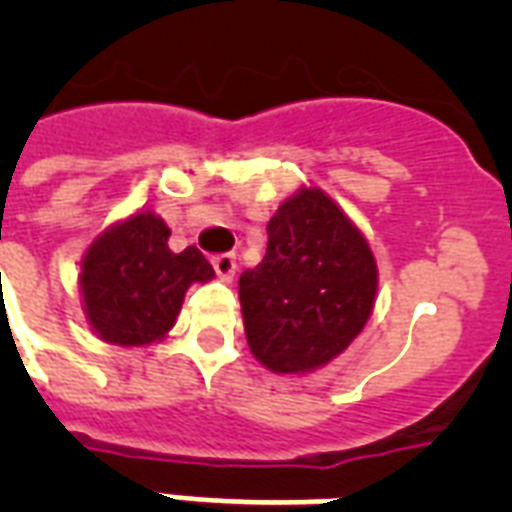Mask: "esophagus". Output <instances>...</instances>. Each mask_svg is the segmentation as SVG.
<instances>
[{
	"label": "esophagus",
	"mask_w": 512,
	"mask_h": 512,
	"mask_svg": "<svg viewBox=\"0 0 512 512\" xmlns=\"http://www.w3.org/2000/svg\"><path fill=\"white\" fill-rule=\"evenodd\" d=\"M212 265H215V273L220 276L223 281H233V276H236V257L233 255H215L212 257Z\"/></svg>",
	"instance_id": "1"
}]
</instances>
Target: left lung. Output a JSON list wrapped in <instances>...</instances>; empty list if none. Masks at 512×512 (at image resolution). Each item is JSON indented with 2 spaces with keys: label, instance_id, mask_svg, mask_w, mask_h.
<instances>
[{
  "label": "left lung",
  "instance_id": "1",
  "mask_svg": "<svg viewBox=\"0 0 512 512\" xmlns=\"http://www.w3.org/2000/svg\"><path fill=\"white\" fill-rule=\"evenodd\" d=\"M374 297L369 241L316 185L281 201L265 257L239 276L249 350L276 374L316 372L340 356L366 327Z\"/></svg>",
  "mask_w": 512,
  "mask_h": 512
}]
</instances>
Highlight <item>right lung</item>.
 Here are the masks:
<instances>
[{
    "instance_id": "1",
    "label": "right lung",
    "mask_w": 512,
    "mask_h": 512,
    "mask_svg": "<svg viewBox=\"0 0 512 512\" xmlns=\"http://www.w3.org/2000/svg\"><path fill=\"white\" fill-rule=\"evenodd\" d=\"M170 228L138 209L95 236L82 257L79 295L90 329L108 345L143 348L175 327L191 284L215 279L196 247L170 249Z\"/></svg>"
}]
</instances>
